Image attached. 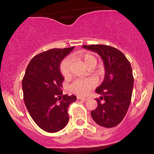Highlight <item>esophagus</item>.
<instances>
[{"instance_id":"esophagus-1","label":"esophagus","mask_w":154,"mask_h":154,"mask_svg":"<svg viewBox=\"0 0 154 154\" xmlns=\"http://www.w3.org/2000/svg\"><path fill=\"white\" fill-rule=\"evenodd\" d=\"M77 98L78 100H88V98H85V97H81V96H77Z\"/></svg>"}]
</instances>
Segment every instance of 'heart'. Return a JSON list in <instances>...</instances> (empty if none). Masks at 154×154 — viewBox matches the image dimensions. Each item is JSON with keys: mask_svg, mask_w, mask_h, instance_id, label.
I'll return each mask as SVG.
<instances>
[{"mask_svg": "<svg viewBox=\"0 0 154 154\" xmlns=\"http://www.w3.org/2000/svg\"><path fill=\"white\" fill-rule=\"evenodd\" d=\"M74 59L82 61L87 68H94L97 63L96 57L91 53L74 55ZM71 60L65 58L60 63L59 69L61 75L64 78H68L70 76ZM95 86V82L91 79H78L72 83L69 89L72 93L79 95H86L92 88Z\"/></svg>", "mask_w": 154, "mask_h": 154, "instance_id": "obj_1", "label": "heart"}]
</instances>
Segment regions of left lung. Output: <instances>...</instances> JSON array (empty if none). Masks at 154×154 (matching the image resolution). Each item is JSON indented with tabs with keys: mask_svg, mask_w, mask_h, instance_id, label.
<instances>
[{
	"mask_svg": "<svg viewBox=\"0 0 154 154\" xmlns=\"http://www.w3.org/2000/svg\"><path fill=\"white\" fill-rule=\"evenodd\" d=\"M82 47L98 53L105 68L103 82L95 89L102 96L95 98L98 106L91 111L92 118L100 126L114 128L122 121L131 101L134 83L131 65L126 56L114 47L105 45Z\"/></svg>",
	"mask_w": 154,
	"mask_h": 154,
	"instance_id": "8db88e82",
	"label": "left lung"
}]
</instances>
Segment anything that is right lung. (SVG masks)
I'll use <instances>...</instances> for the list:
<instances>
[{"label": "right lung", "mask_w": 154, "mask_h": 154, "mask_svg": "<svg viewBox=\"0 0 154 154\" xmlns=\"http://www.w3.org/2000/svg\"><path fill=\"white\" fill-rule=\"evenodd\" d=\"M75 47L40 53L29 63L22 79L23 96L32 119L48 132L62 130L69 122L68 107L77 97L63 95L61 60Z\"/></svg>", "instance_id": "right-lung-1"}]
</instances>
